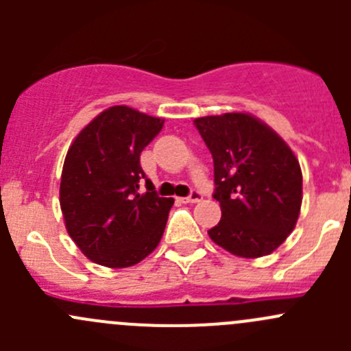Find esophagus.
<instances>
[{
    "instance_id": "esophagus-1",
    "label": "esophagus",
    "mask_w": 351,
    "mask_h": 351,
    "mask_svg": "<svg viewBox=\"0 0 351 351\" xmlns=\"http://www.w3.org/2000/svg\"><path fill=\"white\" fill-rule=\"evenodd\" d=\"M200 200H202V193L198 192V190H192V193H190L189 197L180 198V202H183V204H197V202Z\"/></svg>"
}]
</instances>
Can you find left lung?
Here are the masks:
<instances>
[{
  "label": "left lung",
  "instance_id": "1",
  "mask_svg": "<svg viewBox=\"0 0 351 351\" xmlns=\"http://www.w3.org/2000/svg\"><path fill=\"white\" fill-rule=\"evenodd\" d=\"M214 159V198L222 217L208 231L241 258L270 254L293 231L302 204V171L285 141L250 113L193 120Z\"/></svg>",
  "mask_w": 351,
  "mask_h": 351
}]
</instances>
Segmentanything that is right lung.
I'll use <instances>...</instances> for the list:
<instances>
[{"label":"right lung","instance_id":"right-lung-1","mask_svg":"<svg viewBox=\"0 0 351 351\" xmlns=\"http://www.w3.org/2000/svg\"><path fill=\"white\" fill-rule=\"evenodd\" d=\"M162 123L115 105L95 117L69 146L59 202L71 239L95 263L132 267L161 241L175 200L158 197L141 168V153ZM143 179L148 190L141 194Z\"/></svg>","mask_w":351,"mask_h":351}]
</instances>
